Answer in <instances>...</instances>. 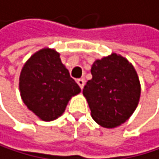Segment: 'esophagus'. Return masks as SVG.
<instances>
[{
    "label": "esophagus",
    "instance_id": "1",
    "mask_svg": "<svg viewBox=\"0 0 159 159\" xmlns=\"http://www.w3.org/2000/svg\"><path fill=\"white\" fill-rule=\"evenodd\" d=\"M77 82H78V84L80 85V87L82 89L84 88V84H85V80H84V79H79L78 80H77Z\"/></svg>",
    "mask_w": 159,
    "mask_h": 159
}]
</instances>
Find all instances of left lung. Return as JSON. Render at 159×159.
<instances>
[{
	"label": "left lung",
	"instance_id": "1",
	"mask_svg": "<svg viewBox=\"0 0 159 159\" xmlns=\"http://www.w3.org/2000/svg\"><path fill=\"white\" fill-rule=\"evenodd\" d=\"M92 79L82 90L93 120L102 127L114 128L124 123L136 110L141 85L133 65L120 54L96 60Z\"/></svg>",
	"mask_w": 159,
	"mask_h": 159
}]
</instances>
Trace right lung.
<instances>
[{"label":"right lung","mask_w":159,"mask_h":159,"mask_svg":"<svg viewBox=\"0 0 159 159\" xmlns=\"http://www.w3.org/2000/svg\"><path fill=\"white\" fill-rule=\"evenodd\" d=\"M19 90L25 105L43 121L62 116L70 99L80 92L61 62L60 54L48 48L34 53L24 64Z\"/></svg>","instance_id":"obj_1"}]
</instances>
